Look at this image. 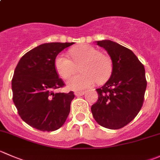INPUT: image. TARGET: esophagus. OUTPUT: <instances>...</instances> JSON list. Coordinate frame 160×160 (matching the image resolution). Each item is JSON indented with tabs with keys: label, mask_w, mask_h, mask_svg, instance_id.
<instances>
[{
	"label": "esophagus",
	"mask_w": 160,
	"mask_h": 160,
	"mask_svg": "<svg viewBox=\"0 0 160 160\" xmlns=\"http://www.w3.org/2000/svg\"><path fill=\"white\" fill-rule=\"evenodd\" d=\"M85 94V91H76L75 95L77 97H79V96H82Z\"/></svg>",
	"instance_id": "obj_1"
}]
</instances>
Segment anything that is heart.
Segmentation results:
<instances>
[{
  "instance_id": "1",
  "label": "heart",
  "mask_w": 160,
  "mask_h": 160,
  "mask_svg": "<svg viewBox=\"0 0 160 160\" xmlns=\"http://www.w3.org/2000/svg\"><path fill=\"white\" fill-rule=\"evenodd\" d=\"M72 59L60 54L56 57L55 66L57 72L62 78H70L80 66L83 73L75 76L68 82L69 89L83 91L91 88L97 81L103 83L110 78L112 72L113 65L108 55L101 53L98 49L90 45H80L69 51Z\"/></svg>"
}]
</instances>
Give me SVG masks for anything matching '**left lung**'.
Instances as JSON below:
<instances>
[{
    "label": "left lung",
    "instance_id": "8db88e82",
    "mask_svg": "<svg viewBox=\"0 0 160 160\" xmlns=\"http://www.w3.org/2000/svg\"><path fill=\"white\" fill-rule=\"evenodd\" d=\"M97 44L108 52L113 69L109 80L96 89L98 99L91 112L98 124L108 129H120L132 121L142 108L147 81L143 64L132 51L105 40Z\"/></svg>",
    "mask_w": 160,
    "mask_h": 160
}]
</instances>
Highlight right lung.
Here are the masks:
<instances>
[{"instance_id": "right-lung-1", "label": "right lung", "mask_w": 160, "mask_h": 160, "mask_svg": "<svg viewBox=\"0 0 160 160\" xmlns=\"http://www.w3.org/2000/svg\"><path fill=\"white\" fill-rule=\"evenodd\" d=\"M73 44H41L25 54L15 69L12 80L14 104L23 121L39 131L58 130L70 112L73 92H54L65 86L55 61L58 53Z\"/></svg>"}]
</instances>
